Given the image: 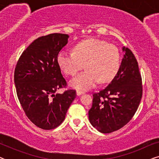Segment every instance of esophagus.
Masks as SVG:
<instances>
[{
	"instance_id": "34e87169",
	"label": "esophagus",
	"mask_w": 159,
	"mask_h": 159,
	"mask_svg": "<svg viewBox=\"0 0 159 159\" xmlns=\"http://www.w3.org/2000/svg\"><path fill=\"white\" fill-rule=\"evenodd\" d=\"M83 93H84L83 91H81V90H77V95H78V96H79V95H80L83 94Z\"/></svg>"
}]
</instances>
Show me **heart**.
I'll use <instances>...</instances> for the list:
<instances>
[{
	"label": "heart",
	"instance_id": "heart-1",
	"mask_svg": "<svg viewBox=\"0 0 159 159\" xmlns=\"http://www.w3.org/2000/svg\"><path fill=\"white\" fill-rule=\"evenodd\" d=\"M119 49L112 44L98 39H88L77 43L74 52L59 51L57 63L68 75H75L82 67L86 70L70 80V85L77 90H86L98 83H107L115 77L120 67Z\"/></svg>",
	"mask_w": 159,
	"mask_h": 159
}]
</instances>
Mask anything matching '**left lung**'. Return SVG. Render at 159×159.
Instances as JSON below:
<instances>
[{
    "instance_id": "left-lung-1",
    "label": "left lung",
    "mask_w": 159,
    "mask_h": 159,
    "mask_svg": "<svg viewBox=\"0 0 159 159\" xmlns=\"http://www.w3.org/2000/svg\"><path fill=\"white\" fill-rule=\"evenodd\" d=\"M122 51L118 72L107 87L93 95V105L88 111L90 124L102 133H111L127 125L142 98L138 61L128 48L122 47Z\"/></svg>"
}]
</instances>
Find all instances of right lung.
<instances>
[{
	"instance_id": "obj_1",
	"label": "right lung",
	"mask_w": 159,
	"mask_h": 159,
	"mask_svg": "<svg viewBox=\"0 0 159 159\" xmlns=\"http://www.w3.org/2000/svg\"><path fill=\"white\" fill-rule=\"evenodd\" d=\"M69 36L53 33L34 40L21 54L14 71L16 94L30 121L43 129H52L64 120L76 91L56 93L66 85L57 63L59 51Z\"/></svg>"
}]
</instances>
